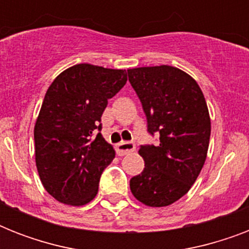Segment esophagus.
Instances as JSON below:
<instances>
[{"label":"esophagus","mask_w":249,"mask_h":249,"mask_svg":"<svg viewBox=\"0 0 249 249\" xmlns=\"http://www.w3.org/2000/svg\"><path fill=\"white\" fill-rule=\"evenodd\" d=\"M136 150V144L134 142H130V141H124V142H120V143L116 144V152L119 156H124L129 152H132Z\"/></svg>","instance_id":"34e87169"}]
</instances>
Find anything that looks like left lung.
<instances>
[{"mask_svg": "<svg viewBox=\"0 0 249 249\" xmlns=\"http://www.w3.org/2000/svg\"><path fill=\"white\" fill-rule=\"evenodd\" d=\"M129 83L142 103L147 132L159 143L142 144L143 172L130 179L137 200L166 207L187 194L204 165L211 119L196 81L172 66L128 70Z\"/></svg>", "mask_w": 249, "mask_h": 249, "instance_id": "8db88e82", "label": "left lung"}]
</instances>
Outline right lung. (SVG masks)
Returning <instances> with one entry per match:
<instances>
[{
  "label": "right lung",
  "instance_id": "right-lung-1",
  "mask_svg": "<svg viewBox=\"0 0 249 249\" xmlns=\"http://www.w3.org/2000/svg\"><path fill=\"white\" fill-rule=\"evenodd\" d=\"M124 70L76 64L49 86L35 125V152L45 190L60 203L84 205L98 193L115 150L102 137V113L126 84Z\"/></svg>",
  "mask_w": 249,
  "mask_h": 249
}]
</instances>
